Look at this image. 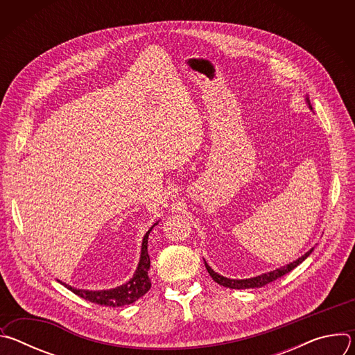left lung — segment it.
I'll return each instance as SVG.
<instances>
[{"label": "left lung", "instance_id": "1", "mask_svg": "<svg viewBox=\"0 0 355 355\" xmlns=\"http://www.w3.org/2000/svg\"><path fill=\"white\" fill-rule=\"evenodd\" d=\"M306 103H308L309 108L312 110L311 101H309L308 96H306ZM313 248H315V247H313ZM313 248H311L308 252H305V254H303L302 257H299L297 260H295L293 263H289V264H286V266H284V267H281V268H277V270L270 271V272H267V274H261V275L252 277V278H248V279H230V278H226V277H223V275H219L218 272H215V271L208 266L207 261H205V267H207L209 275L212 277V279H214L215 282H218L219 285H223V286H226V288H230V289L261 288V286H264V285H267V284H270V282H272V281L281 278L282 275L288 274V272L292 271L295 267H297L302 261H305V260L311 256V252L313 251Z\"/></svg>", "mask_w": 355, "mask_h": 355}]
</instances>
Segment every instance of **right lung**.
<instances>
[{
	"label": "right lung",
	"mask_w": 355,
	"mask_h": 355,
	"mask_svg": "<svg viewBox=\"0 0 355 355\" xmlns=\"http://www.w3.org/2000/svg\"><path fill=\"white\" fill-rule=\"evenodd\" d=\"M159 222H156L153 226L150 227V230L144 234L143 241H141V252H140V260L137 264V268L133 274V277L123 285L112 288V289H104V291H87V289H77L73 288L67 284H63L67 289H70L71 292H74L76 295H78L80 297L89 300L92 303H96V305L101 306H112V308H118V306H125V305H130V303L136 302L139 297H141L151 286V282L148 279L147 271L150 268V257L147 252V239L148 234Z\"/></svg>",
	"instance_id": "1"
}]
</instances>
